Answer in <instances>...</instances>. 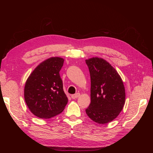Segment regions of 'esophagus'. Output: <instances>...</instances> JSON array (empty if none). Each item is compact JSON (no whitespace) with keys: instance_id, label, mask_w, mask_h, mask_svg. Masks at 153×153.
<instances>
[{"instance_id":"1","label":"esophagus","mask_w":153,"mask_h":153,"mask_svg":"<svg viewBox=\"0 0 153 153\" xmlns=\"http://www.w3.org/2000/svg\"><path fill=\"white\" fill-rule=\"evenodd\" d=\"M80 96V93H76L75 94H73L71 95V98L72 99H76L77 98H78Z\"/></svg>"}]
</instances>
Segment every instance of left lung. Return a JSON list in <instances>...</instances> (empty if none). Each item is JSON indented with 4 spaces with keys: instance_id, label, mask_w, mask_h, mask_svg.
Wrapping results in <instances>:
<instances>
[{
    "instance_id": "1",
    "label": "left lung",
    "mask_w": 153,
    "mask_h": 153,
    "mask_svg": "<svg viewBox=\"0 0 153 153\" xmlns=\"http://www.w3.org/2000/svg\"><path fill=\"white\" fill-rule=\"evenodd\" d=\"M91 76V103L86 110L92 121L104 124L112 121L121 112L126 93L123 82L115 69L105 59L85 60Z\"/></svg>"
}]
</instances>
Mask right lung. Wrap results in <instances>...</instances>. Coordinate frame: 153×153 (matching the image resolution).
<instances>
[{"instance_id":"add662e5","label":"right lung","mask_w":153,"mask_h":153,"mask_svg":"<svg viewBox=\"0 0 153 153\" xmlns=\"http://www.w3.org/2000/svg\"><path fill=\"white\" fill-rule=\"evenodd\" d=\"M64 59L52 57L41 62L27 78L24 98L30 112L41 119L61 114L68 103L59 71Z\"/></svg>"}]
</instances>
